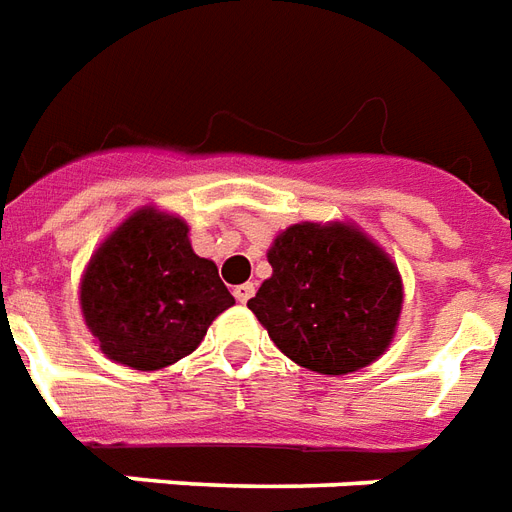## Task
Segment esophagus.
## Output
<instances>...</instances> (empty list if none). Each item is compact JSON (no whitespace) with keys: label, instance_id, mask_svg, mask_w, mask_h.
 I'll use <instances>...</instances> for the list:
<instances>
[{"label":"esophagus","instance_id":"obj_1","mask_svg":"<svg viewBox=\"0 0 512 512\" xmlns=\"http://www.w3.org/2000/svg\"><path fill=\"white\" fill-rule=\"evenodd\" d=\"M233 295H236V301H241V304H246L252 295H255V285L252 282H246V285H238L236 290H233Z\"/></svg>","mask_w":512,"mask_h":512}]
</instances>
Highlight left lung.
<instances>
[{
    "instance_id": "8db88e82",
    "label": "left lung",
    "mask_w": 512,
    "mask_h": 512,
    "mask_svg": "<svg viewBox=\"0 0 512 512\" xmlns=\"http://www.w3.org/2000/svg\"><path fill=\"white\" fill-rule=\"evenodd\" d=\"M274 268L249 309L290 361L317 374H350L388 350L404 287L399 268L347 222H301L274 238Z\"/></svg>"
}]
</instances>
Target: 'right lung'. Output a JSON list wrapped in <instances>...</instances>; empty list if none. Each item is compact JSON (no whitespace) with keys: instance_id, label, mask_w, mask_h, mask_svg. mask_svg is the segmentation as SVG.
<instances>
[{"instance_id":"1","label":"right lung","mask_w":512,"mask_h":512,"mask_svg":"<svg viewBox=\"0 0 512 512\" xmlns=\"http://www.w3.org/2000/svg\"><path fill=\"white\" fill-rule=\"evenodd\" d=\"M184 219L140 208L94 252L81 279L83 320L116 363L157 372L195 352L233 306L217 266L198 257Z\"/></svg>"}]
</instances>
